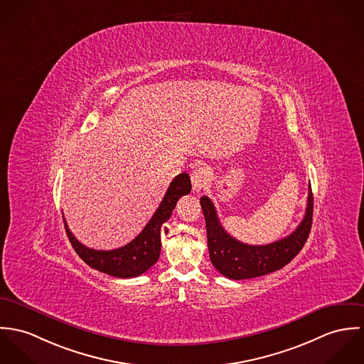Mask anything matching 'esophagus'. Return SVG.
<instances>
[{"label": "esophagus", "instance_id": "1", "mask_svg": "<svg viewBox=\"0 0 364 364\" xmlns=\"http://www.w3.org/2000/svg\"><path fill=\"white\" fill-rule=\"evenodd\" d=\"M210 168L205 164L198 166L193 173H191V183H193V188L196 191H200L202 188H205L208 186V183L210 181Z\"/></svg>", "mask_w": 364, "mask_h": 364}]
</instances>
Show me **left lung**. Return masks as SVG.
Returning a JSON list of instances; mask_svg holds the SVG:
<instances>
[{
  "label": "left lung",
  "instance_id": "left-lung-1",
  "mask_svg": "<svg viewBox=\"0 0 364 364\" xmlns=\"http://www.w3.org/2000/svg\"><path fill=\"white\" fill-rule=\"evenodd\" d=\"M313 193L309 186L306 213L293 233L278 242L250 245L233 239L220 225L215 205L202 197L201 208L206 223L208 248L212 265L230 279H250L275 272L289 264L307 242L313 222Z\"/></svg>",
  "mask_w": 364,
  "mask_h": 364
}]
</instances>
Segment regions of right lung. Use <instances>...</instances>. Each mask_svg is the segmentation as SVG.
Masks as SVG:
<instances>
[{
  "mask_svg": "<svg viewBox=\"0 0 364 364\" xmlns=\"http://www.w3.org/2000/svg\"><path fill=\"white\" fill-rule=\"evenodd\" d=\"M191 193V180L187 173H181L174 177L170 183L166 196L148 225L144 230L127 245L110 250H93L87 248L75 239V236L68 229L64 219L65 232L77 254L90 268L97 269L114 278H135L146 272L161 255V228L168 220L177 201Z\"/></svg>",
  "mask_w": 364,
  "mask_h": 364,
  "instance_id": "1",
  "label": "right lung"
}]
</instances>
